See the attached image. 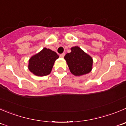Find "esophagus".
<instances>
[{
	"label": "esophagus",
	"instance_id": "esophagus-1",
	"mask_svg": "<svg viewBox=\"0 0 126 126\" xmlns=\"http://www.w3.org/2000/svg\"><path fill=\"white\" fill-rule=\"evenodd\" d=\"M64 56H65V53H62L60 54V56H61V57H64Z\"/></svg>",
	"mask_w": 126,
	"mask_h": 126
}]
</instances>
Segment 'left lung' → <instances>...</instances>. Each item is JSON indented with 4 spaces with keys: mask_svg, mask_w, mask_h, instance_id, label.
<instances>
[{
    "mask_svg": "<svg viewBox=\"0 0 126 126\" xmlns=\"http://www.w3.org/2000/svg\"><path fill=\"white\" fill-rule=\"evenodd\" d=\"M70 71L75 76H80L90 72L92 69V57L78 46L71 48V52L64 56Z\"/></svg>",
    "mask_w": 126,
    "mask_h": 126,
    "instance_id": "8db88e82",
    "label": "left lung"
}]
</instances>
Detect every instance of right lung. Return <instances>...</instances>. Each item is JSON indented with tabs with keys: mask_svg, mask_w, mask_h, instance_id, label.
I'll use <instances>...</instances> for the list:
<instances>
[{
	"mask_svg": "<svg viewBox=\"0 0 126 126\" xmlns=\"http://www.w3.org/2000/svg\"><path fill=\"white\" fill-rule=\"evenodd\" d=\"M58 58L56 52L44 47L30 59L28 69L37 76L47 75L51 73L55 61Z\"/></svg>",
	"mask_w": 126,
	"mask_h": 126,
	"instance_id": "obj_1",
	"label": "right lung"
}]
</instances>
